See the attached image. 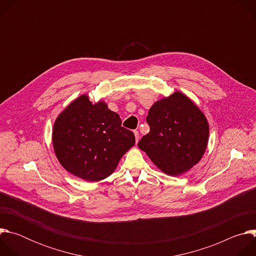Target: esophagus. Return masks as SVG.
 <instances>
[{
	"instance_id": "1",
	"label": "esophagus",
	"mask_w": 256,
	"mask_h": 256,
	"mask_svg": "<svg viewBox=\"0 0 256 256\" xmlns=\"http://www.w3.org/2000/svg\"><path fill=\"white\" fill-rule=\"evenodd\" d=\"M134 136H136V142H138V130H134Z\"/></svg>"
}]
</instances>
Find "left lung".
<instances>
[{
    "instance_id": "8db88e82",
    "label": "left lung",
    "mask_w": 256,
    "mask_h": 256,
    "mask_svg": "<svg viewBox=\"0 0 256 256\" xmlns=\"http://www.w3.org/2000/svg\"><path fill=\"white\" fill-rule=\"evenodd\" d=\"M147 122L150 132L138 146L160 170L177 176L200 162L208 140V124L188 97L176 91L155 102Z\"/></svg>"
}]
</instances>
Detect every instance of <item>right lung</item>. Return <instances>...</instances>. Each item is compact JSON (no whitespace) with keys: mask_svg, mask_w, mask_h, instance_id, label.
I'll return each mask as SVG.
<instances>
[{"mask_svg":"<svg viewBox=\"0 0 256 256\" xmlns=\"http://www.w3.org/2000/svg\"><path fill=\"white\" fill-rule=\"evenodd\" d=\"M136 142L132 130L103 101L92 104L87 95L72 101L54 124L52 144L62 166L87 181L110 175Z\"/></svg>","mask_w":256,"mask_h":256,"instance_id":"obj_1","label":"right lung"}]
</instances>
